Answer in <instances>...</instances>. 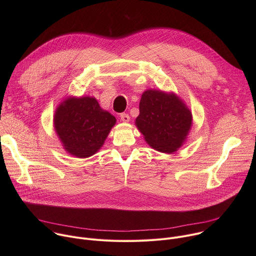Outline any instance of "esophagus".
Returning <instances> with one entry per match:
<instances>
[{"mask_svg": "<svg viewBox=\"0 0 256 256\" xmlns=\"http://www.w3.org/2000/svg\"><path fill=\"white\" fill-rule=\"evenodd\" d=\"M130 116L126 114H120V120L124 122H130Z\"/></svg>", "mask_w": 256, "mask_h": 256, "instance_id": "34e87169", "label": "esophagus"}]
</instances>
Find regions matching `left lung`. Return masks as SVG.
I'll return each instance as SVG.
<instances>
[{
	"label": "left lung",
	"mask_w": 256,
	"mask_h": 256,
	"mask_svg": "<svg viewBox=\"0 0 256 256\" xmlns=\"http://www.w3.org/2000/svg\"><path fill=\"white\" fill-rule=\"evenodd\" d=\"M134 124L151 148L173 154L188 140L192 114L174 92L148 89L142 94L140 114Z\"/></svg>",
	"instance_id": "left-lung-1"
}]
</instances>
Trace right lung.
Listing matches in <instances>:
<instances>
[{
    "label": "right lung",
    "mask_w": 256,
    "mask_h": 256,
    "mask_svg": "<svg viewBox=\"0 0 256 256\" xmlns=\"http://www.w3.org/2000/svg\"><path fill=\"white\" fill-rule=\"evenodd\" d=\"M116 118L92 96H68L56 108L54 128L64 151L76 158L96 154Z\"/></svg>",
    "instance_id": "add662e5"
}]
</instances>
